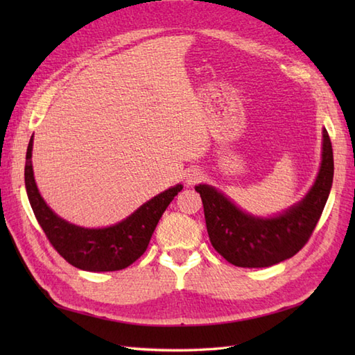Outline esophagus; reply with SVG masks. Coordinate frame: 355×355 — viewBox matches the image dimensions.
<instances>
[{"label":"esophagus","instance_id":"obj_1","mask_svg":"<svg viewBox=\"0 0 355 355\" xmlns=\"http://www.w3.org/2000/svg\"><path fill=\"white\" fill-rule=\"evenodd\" d=\"M202 178H205V173H202V172H201L200 169H197V168L189 169V171H187V173H186V183L189 184V186L200 183Z\"/></svg>","mask_w":355,"mask_h":355}]
</instances>
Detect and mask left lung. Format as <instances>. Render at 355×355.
Returning <instances> with one entry per match:
<instances>
[{
    "label": "left lung",
    "mask_w": 355,
    "mask_h": 355,
    "mask_svg": "<svg viewBox=\"0 0 355 355\" xmlns=\"http://www.w3.org/2000/svg\"><path fill=\"white\" fill-rule=\"evenodd\" d=\"M334 158L328 131L323 130L319 175L306 197L276 218H254L239 210L214 187L200 184L209 239L225 261L236 267H270L291 258L302 248L320 220L333 186Z\"/></svg>",
    "instance_id": "1"
}]
</instances>
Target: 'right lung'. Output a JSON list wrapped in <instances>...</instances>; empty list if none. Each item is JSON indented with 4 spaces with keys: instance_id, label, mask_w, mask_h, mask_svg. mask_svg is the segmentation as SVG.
<instances>
[{
    "instance_id": "obj_1",
    "label": "right lung",
    "mask_w": 355,
    "mask_h": 355,
    "mask_svg": "<svg viewBox=\"0 0 355 355\" xmlns=\"http://www.w3.org/2000/svg\"><path fill=\"white\" fill-rule=\"evenodd\" d=\"M33 135L28 141L26 154V189L30 206L50 241L53 248L62 258L80 270L116 271L123 270L137 261L146 252L150 236L157 227L166 207L183 189L182 184L158 193L145 202L126 220L107 229H84L56 216L37 192L32 169Z\"/></svg>"
}]
</instances>
